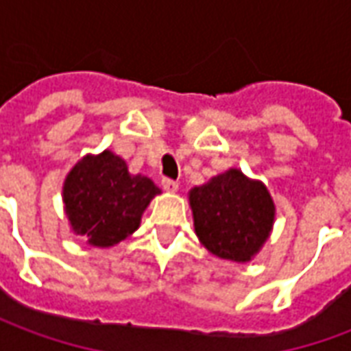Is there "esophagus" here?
I'll return each mask as SVG.
<instances>
[{"label": "esophagus", "mask_w": 351, "mask_h": 351, "mask_svg": "<svg viewBox=\"0 0 351 351\" xmlns=\"http://www.w3.org/2000/svg\"><path fill=\"white\" fill-rule=\"evenodd\" d=\"M161 188L165 191H169V193H175V191L178 190V182H176V180H171V178H163V180H161Z\"/></svg>", "instance_id": "34e87169"}]
</instances>
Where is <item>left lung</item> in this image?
<instances>
[{
	"label": "left lung",
	"mask_w": 351,
	"mask_h": 351,
	"mask_svg": "<svg viewBox=\"0 0 351 351\" xmlns=\"http://www.w3.org/2000/svg\"><path fill=\"white\" fill-rule=\"evenodd\" d=\"M199 243L216 258L248 263L269 241L276 206L261 180L231 167L188 193Z\"/></svg>",
	"instance_id": "obj_1"
}]
</instances>
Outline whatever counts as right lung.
Returning <instances> with one entry per match:
<instances>
[{
  "label": "right lung",
  "instance_id": "obj_1",
  "mask_svg": "<svg viewBox=\"0 0 351 351\" xmlns=\"http://www.w3.org/2000/svg\"><path fill=\"white\" fill-rule=\"evenodd\" d=\"M161 190L145 175H131L110 150L86 154L67 173L62 188L65 218L75 235L95 248H110L133 235Z\"/></svg>",
  "mask_w": 351,
  "mask_h": 351
}]
</instances>
